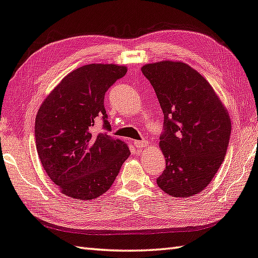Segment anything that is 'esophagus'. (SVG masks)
<instances>
[{
	"label": "esophagus",
	"mask_w": 258,
	"mask_h": 258,
	"mask_svg": "<svg viewBox=\"0 0 258 258\" xmlns=\"http://www.w3.org/2000/svg\"><path fill=\"white\" fill-rule=\"evenodd\" d=\"M147 144H148V141H144V140H141V141H134V145H135V147H137L138 149L144 148Z\"/></svg>",
	"instance_id": "obj_1"
}]
</instances>
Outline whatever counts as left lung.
Returning a JSON list of instances; mask_svg holds the SVG:
<instances>
[{"label":"left lung","instance_id":"1","mask_svg":"<svg viewBox=\"0 0 258 258\" xmlns=\"http://www.w3.org/2000/svg\"><path fill=\"white\" fill-rule=\"evenodd\" d=\"M163 113L160 148L166 169L157 184L174 198L202 191L222 165L231 121L210 83L181 62L147 64L141 69Z\"/></svg>","mask_w":258,"mask_h":258}]
</instances>
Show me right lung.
Returning <instances> with one entry per match:
<instances>
[{
  "instance_id": "obj_1",
  "label": "right lung",
  "mask_w": 258,
  "mask_h": 258,
  "mask_svg": "<svg viewBox=\"0 0 258 258\" xmlns=\"http://www.w3.org/2000/svg\"><path fill=\"white\" fill-rule=\"evenodd\" d=\"M127 69L115 64H89L68 74L41 104L35 139L41 166L62 193L93 200L110 188L130 157L124 142L108 135L105 95ZM102 117L106 132L92 127Z\"/></svg>"
}]
</instances>
